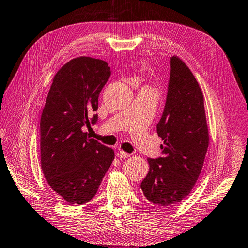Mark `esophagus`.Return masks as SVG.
<instances>
[{
  "mask_svg": "<svg viewBox=\"0 0 248 248\" xmlns=\"http://www.w3.org/2000/svg\"><path fill=\"white\" fill-rule=\"evenodd\" d=\"M117 156L119 157V159H127V157L130 156V155L127 154V152L123 151V150H119V151L117 152Z\"/></svg>",
  "mask_w": 248,
  "mask_h": 248,
  "instance_id": "1",
  "label": "esophagus"
}]
</instances>
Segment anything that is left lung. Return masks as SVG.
<instances>
[{
  "label": "left lung",
  "instance_id": "1",
  "mask_svg": "<svg viewBox=\"0 0 248 248\" xmlns=\"http://www.w3.org/2000/svg\"><path fill=\"white\" fill-rule=\"evenodd\" d=\"M170 78L162 118L156 124L163 157L148 159L140 183L145 197L159 207L181 202L202 172L209 146L203 94L192 71L178 56L170 60Z\"/></svg>",
  "mask_w": 248,
  "mask_h": 248
}]
</instances>
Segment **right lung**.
<instances>
[{"instance_id": "obj_1", "label": "right lung", "mask_w": 248, "mask_h": 248, "mask_svg": "<svg viewBox=\"0 0 248 248\" xmlns=\"http://www.w3.org/2000/svg\"><path fill=\"white\" fill-rule=\"evenodd\" d=\"M110 76L102 60L72 59L56 72L40 119V164L57 195L72 204L88 202L114 160V150L88 139L96 124L99 93Z\"/></svg>"}]
</instances>
